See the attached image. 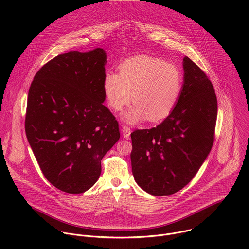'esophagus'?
I'll list each match as a JSON object with an SVG mask.
<instances>
[{
	"instance_id": "1",
	"label": "esophagus",
	"mask_w": 249,
	"mask_h": 249,
	"mask_svg": "<svg viewBox=\"0 0 249 249\" xmlns=\"http://www.w3.org/2000/svg\"><path fill=\"white\" fill-rule=\"evenodd\" d=\"M131 129L130 127L128 126H123L122 127V134H123V137L126 139V140H129L130 139V135H131Z\"/></svg>"
}]
</instances>
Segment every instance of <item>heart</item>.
I'll return each mask as SVG.
<instances>
[{
  "label": "heart",
  "instance_id": "1",
  "mask_svg": "<svg viewBox=\"0 0 249 249\" xmlns=\"http://www.w3.org/2000/svg\"><path fill=\"white\" fill-rule=\"evenodd\" d=\"M182 87V73L176 66L147 55L124 61L119 74L108 71L103 81L106 100L113 110H121L133 98L134 106L123 114V119L131 124L146 118L158 122L170 116Z\"/></svg>",
  "mask_w": 249,
  "mask_h": 249
}]
</instances>
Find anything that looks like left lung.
<instances>
[{"mask_svg": "<svg viewBox=\"0 0 249 249\" xmlns=\"http://www.w3.org/2000/svg\"><path fill=\"white\" fill-rule=\"evenodd\" d=\"M183 87L172 114L151 129L136 130L132 172L153 196H168L187 185L210 154L217 118V99L207 74L183 58Z\"/></svg>", "mask_w": 249, "mask_h": 249, "instance_id": "8db88e82", "label": "left lung"}]
</instances>
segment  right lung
I'll list each match as a JSON object with an SVG mask.
<instances>
[{"instance_id": "right-lung-1", "label": "right lung", "mask_w": 249, "mask_h": 249, "mask_svg": "<svg viewBox=\"0 0 249 249\" xmlns=\"http://www.w3.org/2000/svg\"><path fill=\"white\" fill-rule=\"evenodd\" d=\"M107 54L70 51L47 62L31 83L25 118L28 142L45 178L80 194L98 180L101 160L120 138L104 106Z\"/></svg>"}]
</instances>
